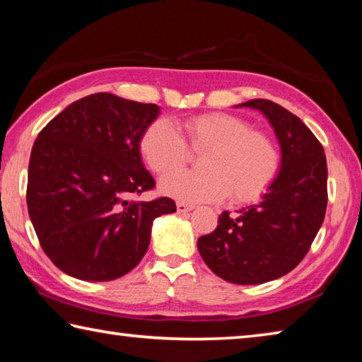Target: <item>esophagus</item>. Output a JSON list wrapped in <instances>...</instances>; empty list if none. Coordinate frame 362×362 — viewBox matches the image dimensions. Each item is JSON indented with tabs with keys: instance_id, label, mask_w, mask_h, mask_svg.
Segmentation results:
<instances>
[{
	"instance_id": "obj_1",
	"label": "esophagus",
	"mask_w": 362,
	"mask_h": 362,
	"mask_svg": "<svg viewBox=\"0 0 362 362\" xmlns=\"http://www.w3.org/2000/svg\"><path fill=\"white\" fill-rule=\"evenodd\" d=\"M193 209H194L193 204L182 203V201H179V203H177V212H179V214H185V212H189V211H193Z\"/></svg>"
}]
</instances>
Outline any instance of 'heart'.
<instances>
[{"mask_svg":"<svg viewBox=\"0 0 362 362\" xmlns=\"http://www.w3.org/2000/svg\"><path fill=\"white\" fill-rule=\"evenodd\" d=\"M187 145L204 150L201 170H175L159 182L163 194L182 203H209L226 194L233 203H250L278 175L281 158L273 139L230 113L199 115L179 127L168 119L153 121L140 137L139 150L153 173L166 174L187 161Z\"/></svg>","mask_w":362,"mask_h":362,"instance_id":"b5f03b06","label":"heart"}]
</instances>
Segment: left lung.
Masks as SVG:
<instances>
[{"label":"left lung","instance_id":"obj_1","mask_svg":"<svg viewBox=\"0 0 362 362\" xmlns=\"http://www.w3.org/2000/svg\"><path fill=\"white\" fill-rule=\"evenodd\" d=\"M238 107L267 116L281 145V169L259 204L220 214L198 250L218 278L247 286L284 276L308 254L326 216L327 163L320 140L289 110L267 99Z\"/></svg>","mask_w":362,"mask_h":362}]
</instances>
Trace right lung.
Wrapping results in <instances>:
<instances>
[{
	"label": "right lung",
	"instance_id": "add662e5",
	"mask_svg": "<svg viewBox=\"0 0 362 362\" xmlns=\"http://www.w3.org/2000/svg\"><path fill=\"white\" fill-rule=\"evenodd\" d=\"M155 103L108 93L83 97L42 127L28 164V216L45 254L83 281H112L139 265L153 220L170 198L132 201L155 188L139 142Z\"/></svg>",
	"mask_w": 362,
	"mask_h": 362
}]
</instances>
